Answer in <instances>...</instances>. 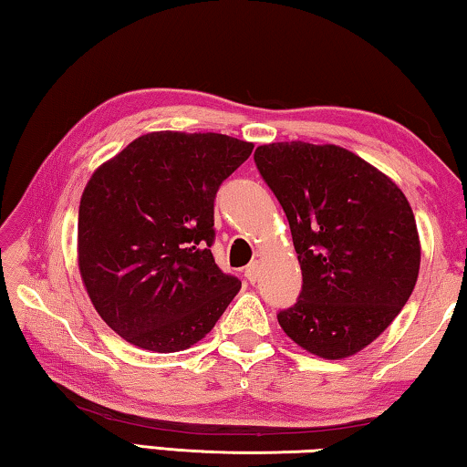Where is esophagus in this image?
Returning <instances> with one entry per match:
<instances>
[{
  "label": "esophagus",
  "mask_w": 467,
  "mask_h": 467,
  "mask_svg": "<svg viewBox=\"0 0 467 467\" xmlns=\"http://www.w3.org/2000/svg\"><path fill=\"white\" fill-rule=\"evenodd\" d=\"M257 275H259V264L257 262H251L247 267H244V278H247L251 284L257 282Z\"/></svg>",
  "instance_id": "esophagus-1"
}]
</instances>
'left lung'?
<instances>
[{"label": "left lung", "mask_w": 467, "mask_h": 467, "mask_svg": "<svg viewBox=\"0 0 467 467\" xmlns=\"http://www.w3.org/2000/svg\"><path fill=\"white\" fill-rule=\"evenodd\" d=\"M253 158L303 270L296 303L278 323L311 354L352 357L389 327L416 286L414 212L389 177L339 146L278 141Z\"/></svg>", "instance_id": "left-lung-1"}]
</instances>
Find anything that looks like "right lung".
<instances>
[{"mask_svg":"<svg viewBox=\"0 0 467 467\" xmlns=\"http://www.w3.org/2000/svg\"><path fill=\"white\" fill-rule=\"evenodd\" d=\"M253 144L223 133H146L94 171L78 264L94 309L130 344L179 352L216 326L241 280L214 262V200Z\"/></svg>","mask_w":467,"mask_h":467,"instance_id":"1","label":"right lung"}]
</instances>
